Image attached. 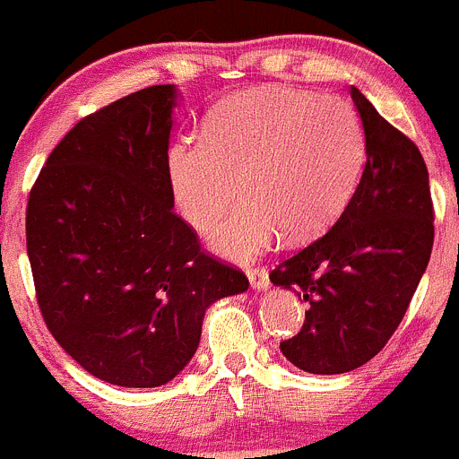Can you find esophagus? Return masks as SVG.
I'll list each match as a JSON object with an SVG mask.
<instances>
[{
    "mask_svg": "<svg viewBox=\"0 0 459 459\" xmlns=\"http://www.w3.org/2000/svg\"><path fill=\"white\" fill-rule=\"evenodd\" d=\"M248 281H251V286L255 290H268V286H271L266 268H253V271H248Z\"/></svg>",
    "mask_w": 459,
    "mask_h": 459,
    "instance_id": "esophagus-1",
    "label": "esophagus"
}]
</instances>
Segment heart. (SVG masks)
<instances>
[{"label": "heart", "instance_id": "1", "mask_svg": "<svg viewBox=\"0 0 459 459\" xmlns=\"http://www.w3.org/2000/svg\"><path fill=\"white\" fill-rule=\"evenodd\" d=\"M367 155L359 113L337 95L259 88L221 101L202 137L166 151L175 208L204 233L238 195L244 204L212 229L224 257L248 262L289 239L326 229L358 186Z\"/></svg>", "mask_w": 459, "mask_h": 459}]
</instances>
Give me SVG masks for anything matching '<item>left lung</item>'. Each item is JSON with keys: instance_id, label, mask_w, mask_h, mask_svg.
Here are the masks:
<instances>
[{"instance_id": "1", "label": "left lung", "mask_w": 459, "mask_h": 459, "mask_svg": "<svg viewBox=\"0 0 459 459\" xmlns=\"http://www.w3.org/2000/svg\"><path fill=\"white\" fill-rule=\"evenodd\" d=\"M367 137L358 188L324 238L280 264L271 281L308 302L302 331L281 342L307 373L359 368L400 326L433 248L429 170L413 142L355 86Z\"/></svg>"}]
</instances>
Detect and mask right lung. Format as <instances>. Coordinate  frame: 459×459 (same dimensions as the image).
<instances>
[{
	"label": "right lung",
	"instance_id": "obj_1",
	"mask_svg": "<svg viewBox=\"0 0 459 459\" xmlns=\"http://www.w3.org/2000/svg\"><path fill=\"white\" fill-rule=\"evenodd\" d=\"M178 101L175 84L148 86L88 115L29 197L26 248L46 326L115 386L170 382L195 355L208 307L248 289L173 211L166 151Z\"/></svg>",
	"mask_w": 459,
	"mask_h": 459
}]
</instances>
